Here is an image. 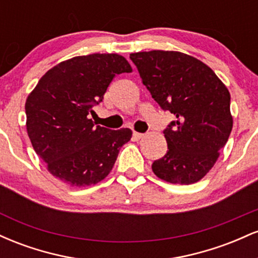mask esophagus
<instances>
[{
	"label": "esophagus",
	"mask_w": 258,
	"mask_h": 258,
	"mask_svg": "<svg viewBox=\"0 0 258 258\" xmlns=\"http://www.w3.org/2000/svg\"><path fill=\"white\" fill-rule=\"evenodd\" d=\"M144 135L143 133H139V132H133V138L136 139V141H138V139L143 138Z\"/></svg>",
	"instance_id": "34e87169"
}]
</instances>
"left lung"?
Returning <instances> with one entry per match:
<instances>
[{
    "mask_svg": "<svg viewBox=\"0 0 258 258\" xmlns=\"http://www.w3.org/2000/svg\"><path fill=\"white\" fill-rule=\"evenodd\" d=\"M160 108L176 116L164 130L167 153L153 172L173 184H191L214 167L233 127L230 94L211 68L180 52L130 54Z\"/></svg>",
    "mask_w": 258,
    "mask_h": 258,
    "instance_id": "8db88e82",
    "label": "left lung"
}]
</instances>
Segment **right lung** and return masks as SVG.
<instances>
[{
    "label": "right lung",
    "mask_w": 258,
    "mask_h": 258,
    "mask_svg": "<svg viewBox=\"0 0 258 258\" xmlns=\"http://www.w3.org/2000/svg\"><path fill=\"white\" fill-rule=\"evenodd\" d=\"M132 68L119 54L80 55L53 67L25 103L26 130L53 176L72 186L96 184L110 173L130 128L94 125L88 115L116 74Z\"/></svg>",
    "instance_id": "1"
}]
</instances>
